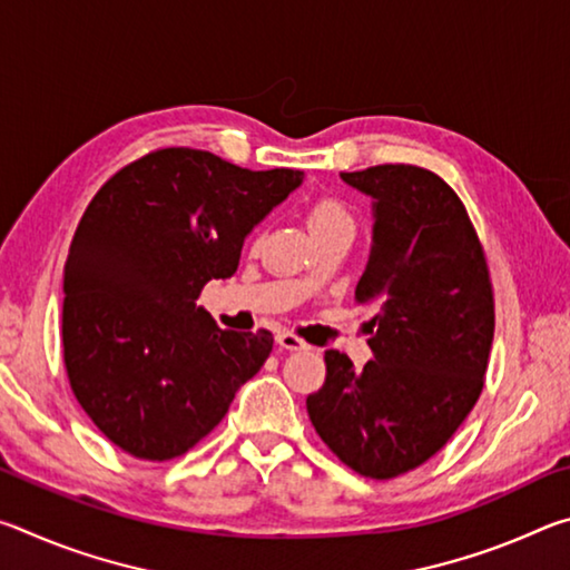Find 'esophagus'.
I'll list each match as a JSON object with an SVG mask.
<instances>
[{
  "mask_svg": "<svg viewBox=\"0 0 570 570\" xmlns=\"http://www.w3.org/2000/svg\"><path fill=\"white\" fill-rule=\"evenodd\" d=\"M276 344L282 346V350H288V352H306L308 344L302 340V336H296L292 332H282L276 336Z\"/></svg>",
  "mask_w": 570,
  "mask_h": 570,
  "instance_id": "esophagus-1",
  "label": "esophagus"
}]
</instances>
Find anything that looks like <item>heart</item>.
<instances>
[{"mask_svg":"<svg viewBox=\"0 0 570 570\" xmlns=\"http://www.w3.org/2000/svg\"><path fill=\"white\" fill-rule=\"evenodd\" d=\"M306 224L314 238L336 234V230H352L354 234V218L350 214V208L334 196L314 198L306 208Z\"/></svg>","mask_w":570,"mask_h":570,"instance_id":"1","label":"heart"}]
</instances>
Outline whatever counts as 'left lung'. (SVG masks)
Masks as SVG:
<instances>
[{"label": "left lung", "mask_w": 570, "mask_h": 570, "mask_svg": "<svg viewBox=\"0 0 570 570\" xmlns=\"http://www.w3.org/2000/svg\"><path fill=\"white\" fill-rule=\"evenodd\" d=\"M342 180L374 200L354 292L377 312L366 340L374 360L354 370L346 354L326 352L306 412L346 468L390 480L445 448L475 407L495 332L493 284L465 206L435 173L384 163Z\"/></svg>", "instance_id": "8db88e82"}]
</instances>
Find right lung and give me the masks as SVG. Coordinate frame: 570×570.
I'll return each mask as SVG.
<instances>
[{"label": "right lung", "mask_w": 570, "mask_h": 570, "mask_svg": "<svg viewBox=\"0 0 570 570\" xmlns=\"http://www.w3.org/2000/svg\"><path fill=\"white\" fill-rule=\"evenodd\" d=\"M302 178L160 148L95 193L65 262L62 354L112 445L150 462L183 455L262 370L272 332L220 330L196 302L210 278L236 274L250 228Z\"/></svg>", "instance_id": "add662e5"}]
</instances>
